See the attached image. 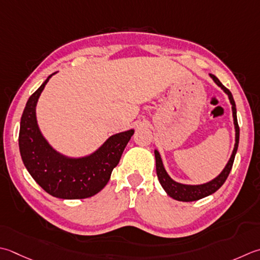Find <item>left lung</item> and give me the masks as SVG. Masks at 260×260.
<instances>
[{"instance_id": "1", "label": "left lung", "mask_w": 260, "mask_h": 260, "mask_svg": "<svg viewBox=\"0 0 260 260\" xmlns=\"http://www.w3.org/2000/svg\"><path fill=\"white\" fill-rule=\"evenodd\" d=\"M210 76L213 79V81H214V82L228 94L229 100H230V103L232 105L233 124H235V128H236L235 149H233V151H232L230 160H229L225 168L222 170L221 174L218 175L216 178H214L213 180L206 182V184H202V185H185V184H180V182H177L174 179H171L170 176L167 174L164 164H162L160 153L155 150L154 155H155V167H156L157 179H159L161 186L164 187V189L166 190L167 194L176 201L194 202V201L201 200V198H204L208 195H212L213 192H215L217 189H220L221 186L224 184L229 174H230V171L232 169L233 161H235V156H236L238 145H239V134H240V129H239L238 119H237L236 103H235V100H233V96H232V93L230 92V90L226 89L225 86L220 82V80H218L215 75L210 74Z\"/></svg>"}]
</instances>
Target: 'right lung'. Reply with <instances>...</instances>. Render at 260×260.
I'll return each mask as SVG.
<instances>
[{
	"label": "right lung",
	"instance_id": "add662e5",
	"mask_svg": "<svg viewBox=\"0 0 260 260\" xmlns=\"http://www.w3.org/2000/svg\"><path fill=\"white\" fill-rule=\"evenodd\" d=\"M53 74L30 95L20 121L19 149L24 167L35 181L54 197L82 200L103 189L128 143L134 129L110 136L92 154L69 157L48 144L40 132L36 106Z\"/></svg>",
	"mask_w": 260,
	"mask_h": 260
}]
</instances>
